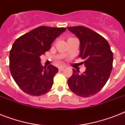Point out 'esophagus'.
<instances>
[{"instance_id":"obj_1","label":"esophagus","mask_w":125,"mask_h":125,"mask_svg":"<svg viewBox=\"0 0 125 125\" xmlns=\"http://www.w3.org/2000/svg\"><path fill=\"white\" fill-rule=\"evenodd\" d=\"M64 68H65L64 66H60L58 67V69H59V71H62L64 69Z\"/></svg>"}]
</instances>
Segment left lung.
I'll return each instance as SVG.
<instances>
[{"instance_id": "1", "label": "left lung", "mask_w": 125, "mask_h": 125, "mask_svg": "<svg viewBox=\"0 0 125 125\" xmlns=\"http://www.w3.org/2000/svg\"><path fill=\"white\" fill-rule=\"evenodd\" d=\"M80 40V54L86 67L82 74L73 69L69 78L70 89L78 96L89 97L97 93L112 72L113 53L106 40L100 34L82 26L67 28Z\"/></svg>"}]
</instances>
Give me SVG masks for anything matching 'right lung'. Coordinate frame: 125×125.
Here are the masks:
<instances>
[{
    "instance_id": "1",
    "label": "right lung",
    "mask_w": 125,
    "mask_h": 125,
    "mask_svg": "<svg viewBox=\"0 0 125 125\" xmlns=\"http://www.w3.org/2000/svg\"><path fill=\"white\" fill-rule=\"evenodd\" d=\"M66 28L42 26L17 39L10 52V69L13 80L26 93L44 95L51 89L58 69L41 64L40 56L51 49V44Z\"/></svg>"
}]
</instances>
